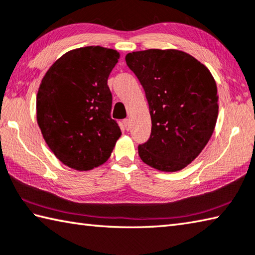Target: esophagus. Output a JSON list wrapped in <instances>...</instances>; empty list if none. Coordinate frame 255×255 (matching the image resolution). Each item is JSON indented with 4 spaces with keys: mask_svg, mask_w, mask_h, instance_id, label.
<instances>
[{
    "mask_svg": "<svg viewBox=\"0 0 255 255\" xmlns=\"http://www.w3.org/2000/svg\"><path fill=\"white\" fill-rule=\"evenodd\" d=\"M123 124H124V127H126V128L127 129H128L129 128V120L128 119H126L123 121Z\"/></svg>",
    "mask_w": 255,
    "mask_h": 255,
    "instance_id": "34e87169",
    "label": "esophagus"
}]
</instances>
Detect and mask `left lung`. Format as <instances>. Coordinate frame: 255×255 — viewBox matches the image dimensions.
<instances>
[{
    "label": "left lung",
    "instance_id": "8db88e82",
    "mask_svg": "<svg viewBox=\"0 0 255 255\" xmlns=\"http://www.w3.org/2000/svg\"><path fill=\"white\" fill-rule=\"evenodd\" d=\"M150 108L151 136L138 145L141 160L153 169L176 172L195 160L214 132L219 95L209 69L179 50L128 53Z\"/></svg>",
    "mask_w": 255,
    "mask_h": 255
}]
</instances>
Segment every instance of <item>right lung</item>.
<instances>
[{"label":"right lung","instance_id":"1","mask_svg":"<svg viewBox=\"0 0 255 255\" xmlns=\"http://www.w3.org/2000/svg\"><path fill=\"white\" fill-rule=\"evenodd\" d=\"M120 53L102 46L74 49L57 59L41 81L36 120L50 150L64 165L90 171L104 164L121 136L111 118L108 79Z\"/></svg>","mask_w":255,"mask_h":255}]
</instances>
